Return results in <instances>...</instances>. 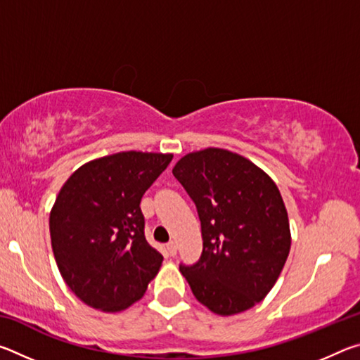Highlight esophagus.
<instances>
[{
	"label": "esophagus",
	"instance_id": "esophagus-1",
	"mask_svg": "<svg viewBox=\"0 0 360 360\" xmlns=\"http://www.w3.org/2000/svg\"><path fill=\"white\" fill-rule=\"evenodd\" d=\"M167 251L169 255H176V252H178V245L174 241H169L167 245Z\"/></svg>",
	"mask_w": 360,
	"mask_h": 360
}]
</instances>
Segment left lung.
Returning <instances> with one entry per match:
<instances>
[{"mask_svg":"<svg viewBox=\"0 0 360 360\" xmlns=\"http://www.w3.org/2000/svg\"><path fill=\"white\" fill-rule=\"evenodd\" d=\"M197 206L203 252L182 276L197 300L233 316L264 300L290 251L288 211L270 176L227 149L191 152L173 168Z\"/></svg>","mask_w":360,"mask_h":360,"instance_id":"1","label":"left lung"}]
</instances>
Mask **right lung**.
<instances>
[{
  "label": "right lung",
  "instance_id": "right-lung-1",
  "mask_svg": "<svg viewBox=\"0 0 360 360\" xmlns=\"http://www.w3.org/2000/svg\"><path fill=\"white\" fill-rule=\"evenodd\" d=\"M173 154L127 150L95 158L72 173L49 217L60 275L77 298L105 313L144 295L163 257L144 236V192Z\"/></svg>",
  "mask_w": 360,
  "mask_h": 360
}]
</instances>
